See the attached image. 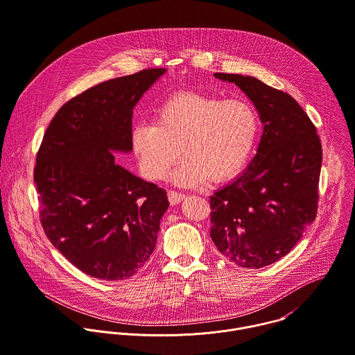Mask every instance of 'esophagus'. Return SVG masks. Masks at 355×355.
Returning a JSON list of instances; mask_svg holds the SVG:
<instances>
[{
	"label": "esophagus",
	"instance_id": "esophagus-1",
	"mask_svg": "<svg viewBox=\"0 0 355 355\" xmlns=\"http://www.w3.org/2000/svg\"><path fill=\"white\" fill-rule=\"evenodd\" d=\"M168 198H169L171 205H178L186 198V196L182 193H178V191H168Z\"/></svg>",
	"mask_w": 355,
	"mask_h": 355
}]
</instances>
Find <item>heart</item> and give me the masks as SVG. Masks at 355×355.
<instances>
[{
	"instance_id": "b5f03b06",
	"label": "heart",
	"mask_w": 355,
	"mask_h": 355,
	"mask_svg": "<svg viewBox=\"0 0 355 355\" xmlns=\"http://www.w3.org/2000/svg\"><path fill=\"white\" fill-rule=\"evenodd\" d=\"M259 132L253 107L241 99L222 101L198 92H182L162 102L153 123H136L130 147L140 172L164 179L180 153L186 157L172 180L182 187L226 182L248 162Z\"/></svg>"
}]
</instances>
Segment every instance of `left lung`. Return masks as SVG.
<instances>
[{"mask_svg": "<svg viewBox=\"0 0 355 355\" xmlns=\"http://www.w3.org/2000/svg\"><path fill=\"white\" fill-rule=\"evenodd\" d=\"M236 84L263 123L256 155L211 196V238L243 268L284 257L317 216L322 147L317 129L288 94L241 74H214Z\"/></svg>", "mask_w": 355, "mask_h": 355, "instance_id": "left-lung-1", "label": "left lung"}]
</instances>
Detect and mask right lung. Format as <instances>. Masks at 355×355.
Here are the masks:
<instances>
[{"instance_id":"obj_1","label":"right lung","mask_w":355,"mask_h":355,"mask_svg":"<svg viewBox=\"0 0 355 355\" xmlns=\"http://www.w3.org/2000/svg\"><path fill=\"white\" fill-rule=\"evenodd\" d=\"M165 73L148 69L87 89L60 107L44 135L34 169L41 225L91 277L126 279L155 249L166 191L121 166L114 153L132 151L133 109Z\"/></svg>"}]
</instances>
